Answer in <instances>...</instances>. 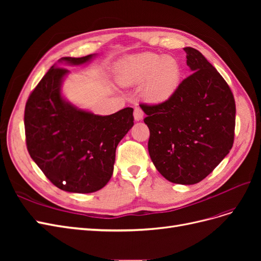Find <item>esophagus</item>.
Returning <instances> with one entry per match:
<instances>
[{
	"label": "esophagus",
	"mask_w": 261,
	"mask_h": 261,
	"mask_svg": "<svg viewBox=\"0 0 261 261\" xmlns=\"http://www.w3.org/2000/svg\"><path fill=\"white\" fill-rule=\"evenodd\" d=\"M134 118H135V121H141L144 118V112L143 110L139 109V108H135L134 110Z\"/></svg>",
	"instance_id": "obj_1"
}]
</instances>
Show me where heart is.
Segmentation results:
<instances>
[{
	"label": "heart",
	"mask_w": 261,
	"mask_h": 261,
	"mask_svg": "<svg viewBox=\"0 0 261 261\" xmlns=\"http://www.w3.org/2000/svg\"><path fill=\"white\" fill-rule=\"evenodd\" d=\"M181 66L171 55L146 52L126 59L116 68V80L123 86L139 85L141 97L149 105L168 102L177 91L181 81Z\"/></svg>",
	"instance_id": "obj_1"
}]
</instances>
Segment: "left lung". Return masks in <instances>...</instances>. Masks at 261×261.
I'll return each instance as SVG.
<instances>
[{
	"label": "left lung",
	"mask_w": 261,
	"mask_h": 261,
	"mask_svg": "<svg viewBox=\"0 0 261 261\" xmlns=\"http://www.w3.org/2000/svg\"><path fill=\"white\" fill-rule=\"evenodd\" d=\"M191 75L168 102L140 105L150 130L148 151L169 181L202 180L230 152L234 141L235 101L230 87L203 55L184 48Z\"/></svg>",
	"instance_id": "left-lung-1"
}]
</instances>
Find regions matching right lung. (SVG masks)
Wrapping results in <instances>:
<instances>
[{
	"mask_svg": "<svg viewBox=\"0 0 261 261\" xmlns=\"http://www.w3.org/2000/svg\"><path fill=\"white\" fill-rule=\"evenodd\" d=\"M97 54L62 58L59 63L81 66ZM69 74L53 65L31 92L25 108L29 154L44 175L60 189L89 194L103 188L112 177L118 143L134 125L133 108L111 115L78 108L62 93Z\"/></svg>",
	"mask_w": 261,
	"mask_h": 261,
	"instance_id": "right-lung-1",
	"label": "right lung"
}]
</instances>
